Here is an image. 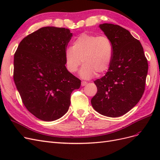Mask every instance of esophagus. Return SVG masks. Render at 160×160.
<instances>
[{"label": "esophagus", "instance_id": "esophagus-1", "mask_svg": "<svg viewBox=\"0 0 160 160\" xmlns=\"http://www.w3.org/2000/svg\"><path fill=\"white\" fill-rule=\"evenodd\" d=\"M87 84H88V83H87L86 81H82L81 82V86H85Z\"/></svg>", "mask_w": 160, "mask_h": 160}]
</instances>
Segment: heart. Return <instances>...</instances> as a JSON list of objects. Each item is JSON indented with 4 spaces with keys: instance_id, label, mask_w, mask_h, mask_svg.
I'll use <instances>...</instances> for the list:
<instances>
[{
    "instance_id": "obj_1",
    "label": "heart",
    "mask_w": 160,
    "mask_h": 160,
    "mask_svg": "<svg viewBox=\"0 0 160 160\" xmlns=\"http://www.w3.org/2000/svg\"><path fill=\"white\" fill-rule=\"evenodd\" d=\"M113 55V45L106 36H96L82 33L77 37L65 52L66 68L71 73L78 70L84 63L79 74L84 79H90L108 71Z\"/></svg>"
}]
</instances>
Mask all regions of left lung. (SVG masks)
<instances>
[{"label": "left lung", "instance_id": "obj_1", "mask_svg": "<svg viewBox=\"0 0 160 160\" xmlns=\"http://www.w3.org/2000/svg\"><path fill=\"white\" fill-rule=\"evenodd\" d=\"M113 45L112 61L105 75L94 81L98 92L91 100L95 111L111 118L122 116L142 98L148 71L143 47L129 31L117 25H99Z\"/></svg>", "mask_w": 160, "mask_h": 160}]
</instances>
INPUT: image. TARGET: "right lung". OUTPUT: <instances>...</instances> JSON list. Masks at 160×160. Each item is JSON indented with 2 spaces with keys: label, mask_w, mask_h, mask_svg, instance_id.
Instances as JSON below:
<instances>
[{
  "label": "right lung",
  "mask_w": 160,
  "mask_h": 160,
  "mask_svg": "<svg viewBox=\"0 0 160 160\" xmlns=\"http://www.w3.org/2000/svg\"><path fill=\"white\" fill-rule=\"evenodd\" d=\"M72 36L68 28L42 27L24 38L14 53V83L27 110L41 120L63 116L72 91L81 86V80L65 67V52Z\"/></svg>",
  "instance_id": "add662e5"
}]
</instances>
